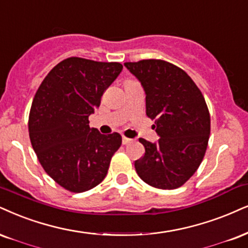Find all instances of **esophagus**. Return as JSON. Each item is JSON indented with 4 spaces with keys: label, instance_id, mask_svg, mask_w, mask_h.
Returning a JSON list of instances; mask_svg holds the SVG:
<instances>
[{
    "label": "esophagus",
    "instance_id": "34e87169",
    "mask_svg": "<svg viewBox=\"0 0 248 248\" xmlns=\"http://www.w3.org/2000/svg\"><path fill=\"white\" fill-rule=\"evenodd\" d=\"M133 139H130V138H126V137L123 136V138H122V142H123V145H127V143L132 142Z\"/></svg>",
    "mask_w": 248,
    "mask_h": 248
}]
</instances>
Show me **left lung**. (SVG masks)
<instances>
[{
  "mask_svg": "<svg viewBox=\"0 0 248 248\" xmlns=\"http://www.w3.org/2000/svg\"><path fill=\"white\" fill-rule=\"evenodd\" d=\"M146 93V114L155 119L157 142L140 138L145 155L134 162L137 173L153 187L184 185L203 160L210 134L206 101L191 77L162 60L124 63Z\"/></svg>",
  "mask_w": 248,
  "mask_h": 248,
  "instance_id": "1",
  "label": "left lung"
}]
</instances>
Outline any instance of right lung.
<instances>
[{"mask_svg":"<svg viewBox=\"0 0 248 248\" xmlns=\"http://www.w3.org/2000/svg\"><path fill=\"white\" fill-rule=\"evenodd\" d=\"M122 69L117 62L69 57L50 70L36 91L29 117L31 143L46 172L70 192L99 185L121 147V134L91 129L88 116Z\"/></svg>","mask_w":248,"mask_h":248,"instance_id":"obj_1","label":"right lung"}]
</instances>
